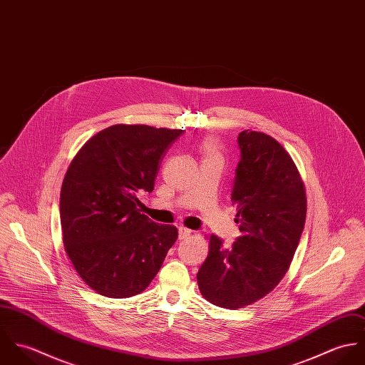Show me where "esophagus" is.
I'll return each instance as SVG.
<instances>
[{
	"label": "esophagus",
	"mask_w": 365,
	"mask_h": 365,
	"mask_svg": "<svg viewBox=\"0 0 365 365\" xmlns=\"http://www.w3.org/2000/svg\"><path fill=\"white\" fill-rule=\"evenodd\" d=\"M190 236H191V230L190 229H187V227H180L178 229V239L180 240H185Z\"/></svg>",
	"instance_id": "34e87169"
}]
</instances>
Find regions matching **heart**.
Listing matches in <instances>:
<instances>
[{
    "instance_id": "obj_1",
    "label": "heart",
    "mask_w": 365,
    "mask_h": 365,
    "mask_svg": "<svg viewBox=\"0 0 365 365\" xmlns=\"http://www.w3.org/2000/svg\"><path fill=\"white\" fill-rule=\"evenodd\" d=\"M204 155H205V157L220 156V152H219L217 143H216L213 139H210L208 142H205V145H204Z\"/></svg>"
}]
</instances>
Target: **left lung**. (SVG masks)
<instances>
[{
	"mask_svg": "<svg viewBox=\"0 0 365 365\" xmlns=\"http://www.w3.org/2000/svg\"><path fill=\"white\" fill-rule=\"evenodd\" d=\"M232 191L242 236L230 247L209 237L197 274L210 304L240 309L268 295L287 274L307 219V192L289 153L269 135L243 130Z\"/></svg>",
	"mask_w": 365,
	"mask_h": 365,
	"instance_id": "left-lung-1",
	"label": "left lung"
}]
</instances>
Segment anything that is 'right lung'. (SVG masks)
<instances>
[{
	"mask_svg": "<svg viewBox=\"0 0 365 365\" xmlns=\"http://www.w3.org/2000/svg\"><path fill=\"white\" fill-rule=\"evenodd\" d=\"M181 129L118 123L94 135L71 160L60 191L64 250L81 279L108 298L143 292L178 230L140 213L158 165Z\"/></svg>",
	"mask_w": 365,
	"mask_h": 365,
	"instance_id": "right-lung-1",
	"label": "right lung"
}]
</instances>
